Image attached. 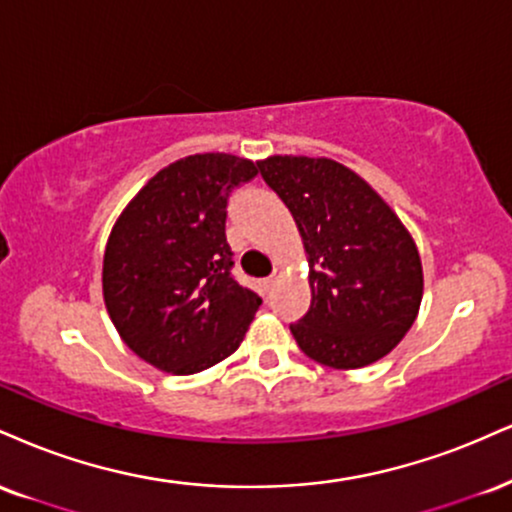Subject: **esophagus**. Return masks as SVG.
<instances>
[{
    "instance_id": "esophagus-1",
    "label": "esophagus",
    "mask_w": 512,
    "mask_h": 512,
    "mask_svg": "<svg viewBox=\"0 0 512 512\" xmlns=\"http://www.w3.org/2000/svg\"><path fill=\"white\" fill-rule=\"evenodd\" d=\"M276 281H279V274H272V276H267V279H264L262 281V288H264V291H272V288L276 286Z\"/></svg>"
}]
</instances>
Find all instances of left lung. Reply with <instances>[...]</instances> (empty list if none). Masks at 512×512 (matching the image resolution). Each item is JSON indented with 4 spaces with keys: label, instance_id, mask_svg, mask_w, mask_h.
I'll use <instances>...</instances> for the list:
<instances>
[{
    "label": "left lung",
    "instance_id": "8db88e82",
    "mask_svg": "<svg viewBox=\"0 0 512 512\" xmlns=\"http://www.w3.org/2000/svg\"><path fill=\"white\" fill-rule=\"evenodd\" d=\"M293 214L307 255L312 303L291 334L319 365L357 369L398 346L420 312L424 276L415 240L384 197L326 157L257 162Z\"/></svg>",
    "mask_w": 512,
    "mask_h": 512
}]
</instances>
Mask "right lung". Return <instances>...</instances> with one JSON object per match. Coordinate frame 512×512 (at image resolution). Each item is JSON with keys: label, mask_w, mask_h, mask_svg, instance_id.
I'll return each instance as SVG.
<instances>
[{"label": "right lung", "mask_w": 512, "mask_h": 512, "mask_svg": "<svg viewBox=\"0 0 512 512\" xmlns=\"http://www.w3.org/2000/svg\"><path fill=\"white\" fill-rule=\"evenodd\" d=\"M257 176L250 159L205 152L157 171L109 233L102 295L121 341L171 374L236 353L262 298L231 276L226 202Z\"/></svg>", "instance_id": "right-lung-1"}]
</instances>
